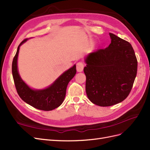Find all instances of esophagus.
Here are the masks:
<instances>
[{
	"label": "esophagus",
	"mask_w": 150,
	"mask_h": 150,
	"mask_svg": "<svg viewBox=\"0 0 150 150\" xmlns=\"http://www.w3.org/2000/svg\"><path fill=\"white\" fill-rule=\"evenodd\" d=\"M84 65L81 62H79L76 64V69L78 72H82L83 71Z\"/></svg>",
	"instance_id": "esophagus-1"
}]
</instances>
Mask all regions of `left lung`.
I'll return each instance as SVG.
<instances>
[{
	"mask_svg": "<svg viewBox=\"0 0 150 150\" xmlns=\"http://www.w3.org/2000/svg\"><path fill=\"white\" fill-rule=\"evenodd\" d=\"M107 48L91 52L85 59L86 92L91 102L108 107L122 102L130 93L137 69V60L128 42L110 33Z\"/></svg>",
	"mask_w": 150,
	"mask_h": 150,
	"instance_id": "left-lung-1",
	"label": "left lung"
}]
</instances>
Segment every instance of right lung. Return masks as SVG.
I'll return each instance as SVG.
<instances>
[{
	"label": "right lung",
	"instance_id": "1",
	"mask_svg": "<svg viewBox=\"0 0 150 150\" xmlns=\"http://www.w3.org/2000/svg\"><path fill=\"white\" fill-rule=\"evenodd\" d=\"M27 40L25 39L19 44L12 64V72L16 91L24 102L34 108L44 111L52 110L62 103L67 84L76 73V65L64 72L50 86L45 90H32L20 78L17 66L19 47Z\"/></svg>",
	"mask_w": 150,
	"mask_h": 150
}]
</instances>
